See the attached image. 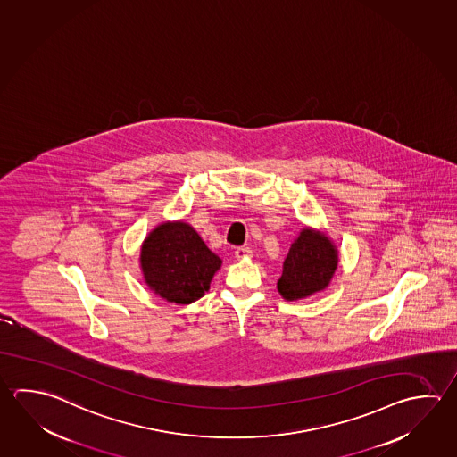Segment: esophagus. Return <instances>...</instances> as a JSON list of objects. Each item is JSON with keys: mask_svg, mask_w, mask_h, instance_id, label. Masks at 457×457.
I'll return each mask as SVG.
<instances>
[{"mask_svg": "<svg viewBox=\"0 0 457 457\" xmlns=\"http://www.w3.org/2000/svg\"><path fill=\"white\" fill-rule=\"evenodd\" d=\"M251 254H253V251L249 248H245V246L235 249V258L237 259H246L249 258Z\"/></svg>", "mask_w": 457, "mask_h": 457, "instance_id": "34e87169", "label": "esophagus"}]
</instances>
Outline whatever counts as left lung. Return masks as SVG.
<instances>
[{"label": "left lung", "mask_w": 457, "mask_h": 457, "mask_svg": "<svg viewBox=\"0 0 457 457\" xmlns=\"http://www.w3.org/2000/svg\"><path fill=\"white\" fill-rule=\"evenodd\" d=\"M338 264L337 249L322 233L304 228L291 245L277 288L283 298H306L324 290Z\"/></svg>", "instance_id": "obj_1"}]
</instances>
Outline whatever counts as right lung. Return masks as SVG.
<instances>
[{
	"instance_id": "add662e5",
	"label": "right lung",
	"mask_w": 457,
	"mask_h": 457,
	"mask_svg": "<svg viewBox=\"0 0 457 457\" xmlns=\"http://www.w3.org/2000/svg\"><path fill=\"white\" fill-rule=\"evenodd\" d=\"M141 269L151 290L177 304H190L209 290L222 261L193 227L167 222L143 243Z\"/></svg>"
}]
</instances>
